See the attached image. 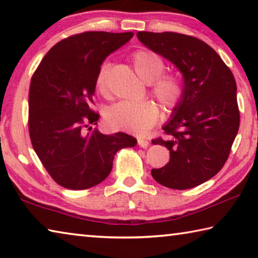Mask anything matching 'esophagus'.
<instances>
[{"label": "esophagus", "mask_w": 258, "mask_h": 258, "mask_svg": "<svg viewBox=\"0 0 258 258\" xmlns=\"http://www.w3.org/2000/svg\"><path fill=\"white\" fill-rule=\"evenodd\" d=\"M138 145L141 148H147L148 146H149V141H148V140H146V139L139 138L138 139Z\"/></svg>", "instance_id": "esophagus-1"}]
</instances>
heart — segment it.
Masks as SVG:
<instances>
[{
    "mask_svg": "<svg viewBox=\"0 0 258 258\" xmlns=\"http://www.w3.org/2000/svg\"><path fill=\"white\" fill-rule=\"evenodd\" d=\"M135 73L143 82L151 84V93L167 110L175 108L184 95V83L173 73H164L165 63L158 55L147 50H139L132 54ZM108 62L102 66L95 76V90L102 97H108ZM159 118V109L152 101L118 102L108 109L106 121L110 127L134 134H143L150 130Z\"/></svg>",
    "mask_w": 258,
    "mask_h": 258,
    "instance_id": "heart-1",
    "label": "heart"
}]
</instances>
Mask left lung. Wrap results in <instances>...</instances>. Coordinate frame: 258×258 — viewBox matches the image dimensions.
Wrapping results in <instances>:
<instances>
[{"label": "left lung", "mask_w": 258, "mask_h": 258, "mask_svg": "<svg viewBox=\"0 0 258 258\" xmlns=\"http://www.w3.org/2000/svg\"><path fill=\"white\" fill-rule=\"evenodd\" d=\"M139 40L175 64L184 77V95L154 145L169 150V161L151 169L159 184L191 189L208 181L228 160L240 112L232 72L207 43L173 32H139Z\"/></svg>", "instance_id": "obj_1"}]
</instances>
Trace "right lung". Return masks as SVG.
<instances>
[{
    "mask_svg": "<svg viewBox=\"0 0 258 258\" xmlns=\"http://www.w3.org/2000/svg\"><path fill=\"white\" fill-rule=\"evenodd\" d=\"M132 32H85L56 43L33 74L28 131L35 152L59 185L89 189L111 172L116 152L137 145L118 132L104 135L92 109L95 76L103 60L133 37Z\"/></svg>",
    "mask_w": 258,
    "mask_h": 258,
    "instance_id": "add662e5",
    "label": "right lung"
}]
</instances>
